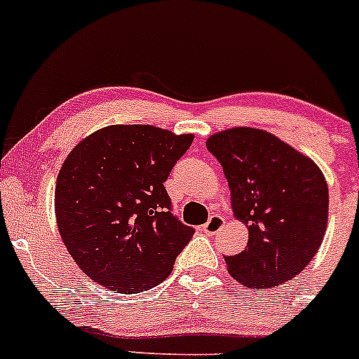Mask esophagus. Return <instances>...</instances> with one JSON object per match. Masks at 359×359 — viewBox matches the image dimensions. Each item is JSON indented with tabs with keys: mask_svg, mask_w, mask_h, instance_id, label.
Returning <instances> with one entry per match:
<instances>
[{
	"mask_svg": "<svg viewBox=\"0 0 359 359\" xmlns=\"http://www.w3.org/2000/svg\"><path fill=\"white\" fill-rule=\"evenodd\" d=\"M222 226H224V217L219 214H212L209 217V221H207V224L203 226V233L212 236V234H217L219 231H221Z\"/></svg>",
	"mask_w": 359,
	"mask_h": 359,
	"instance_id": "obj_1",
	"label": "esophagus"
}]
</instances>
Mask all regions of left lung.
I'll use <instances>...</instances> for the list:
<instances>
[{
  "mask_svg": "<svg viewBox=\"0 0 359 359\" xmlns=\"http://www.w3.org/2000/svg\"><path fill=\"white\" fill-rule=\"evenodd\" d=\"M231 190L248 245L226 257L229 273L250 287L291 280L318 252L329 217V188L318 165L269 132L233 128L207 140Z\"/></svg>",
  "mask_w": 359,
  "mask_h": 359,
  "instance_id": "obj_1",
  "label": "left lung"
}]
</instances>
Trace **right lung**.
I'll list each match as a JSON object with an SVG mask.
<instances>
[{"instance_id":"obj_1","label":"right lung","mask_w":359,"mask_h":359,"mask_svg":"<svg viewBox=\"0 0 359 359\" xmlns=\"http://www.w3.org/2000/svg\"><path fill=\"white\" fill-rule=\"evenodd\" d=\"M194 135L113 125L83 138L56 181L60 234L94 283L135 294L171 273L194 227L172 214L164 181Z\"/></svg>"}]
</instances>
